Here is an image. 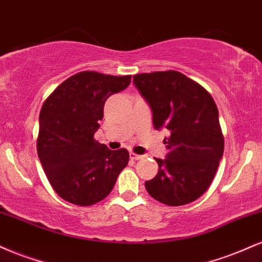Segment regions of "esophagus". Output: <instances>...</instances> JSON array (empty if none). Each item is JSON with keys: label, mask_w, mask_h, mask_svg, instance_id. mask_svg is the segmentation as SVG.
Wrapping results in <instances>:
<instances>
[{"label": "esophagus", "mask_w": 262, "mask_h": 262, "mask_svg": "<svg viewBox=\"0 0 262 262\" xmlns=\"http://www.w3.org/2000/svg\"><path fill=\"white\" fill-rule=\"evenodd\" d=\"M129 155H130V159H133V160H141V159H144V155L135 154V152H133V151H132Z\"/></svg>", "instance_id": "1"}]
</instances>
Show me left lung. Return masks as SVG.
<instances>
[{
  "label": "left lung",
  "mask_w": 262,
  "mask_h": 262,
  "mask_svg": "<svg viewBox=\"0 0 262 262\" xmlns=\"http://www.w3.org/2000/svg\"><path fill=\"white\" fill-rule=\"evenodd\" d=\"M148 102L155 129H169L166 159H155L156 176L145 182L148 193L167 206L196 201L209 187L224 151L218 108L209 92L179 71L133 76Z\"/></svg>",
  "instance_id": "8db88e82"
}]
</instances>
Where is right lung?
Masks as SVG:
<instances>
[{
  "mask_svg": "<svg viewBox=\"0 0 262 262\" xmlns=\"http://www.w3.org/2000/svg\"><path fill=\"white\" fill-rule=\"evenodd\" d=\"M130 79V75L82 71L45 100L39 114L38 156L62 200L82 207L100 202L128 165V150H110L93 135L100 128L107 98L127 89Z\"/></svg>",
  "mask_w": 262,
  "mask_h": 262,
  "instance_id": "add662e5",
  "label": "right lung"
}]
</instances>
